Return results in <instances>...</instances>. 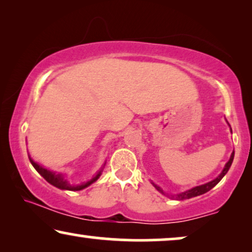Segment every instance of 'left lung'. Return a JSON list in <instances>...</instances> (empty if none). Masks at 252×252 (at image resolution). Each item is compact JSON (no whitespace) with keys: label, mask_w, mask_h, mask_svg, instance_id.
Wrapping results in <instances>:
<instances>
[{"label":"left lung","mask_w":252,"mask_h":252,"mask_svg":"<svg viewBox=\"0 0 252 252\" xmlns=\"http://www.w3.org/2000/svg\"><path fill=\"white\" fill-rule=\"evenodd\" d=\"M233 159H234V153L232 154V156H230V158H229V160L227 161V164L225 165V167H223V170H222V172L221 173H220V175L218 178H216L215 180H212V181H210V182H208V184H205V185H202V186H197V187H195V188H192V189H189V190H187V191H185V192H181V194H178V195H175V196H172V197H175L177 199H180V201H182V199H188V198H191V197H195V196H199V195H202V194H205V192H208L209 190H211V189L215 187V186L218 184V182L221 180V179L223 178V175H225L227 172H228V170H229V167H230V165H232V163H233ZM155 187H156V189L157 190H159L161 194H164L165 195V192L161 190V189L158 187V186H156L155 184H153Z\"/></svg>","instance_id":"obj_1"}]
</instances>
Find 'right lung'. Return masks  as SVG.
<instances>
[{
  "instance_id": "right-lung-1",
  "label": "right lung",
  "mask_w": 252,
  "mask_h": 252,
  "mask_svg": "<svg viewBox=\"0 0 252 252\" xmlns=\"http://www.w3.org/2000/svg\"><path fill=\"white\" fill-rule=\"evenodd\" d=\"M30 161L32 163L33 167L35 168V170L39 172V173L42 175V177L46 179V180L49 182L50 185H53V186H55V187H57L60 189H67V190H81V189L88 187L89 185H92L93 182L97 180L99 174H101V172H98V174L96 175L95 178H93L92 180L87 181L86 184H82V185H79V186H71L70 184H67V181L65 180L64 177L62 174H56V173H54V172L47 170V168L40 166L39 164H36L35 161L32 160V158H30Z\"/></svg>"
}]
</instances>
